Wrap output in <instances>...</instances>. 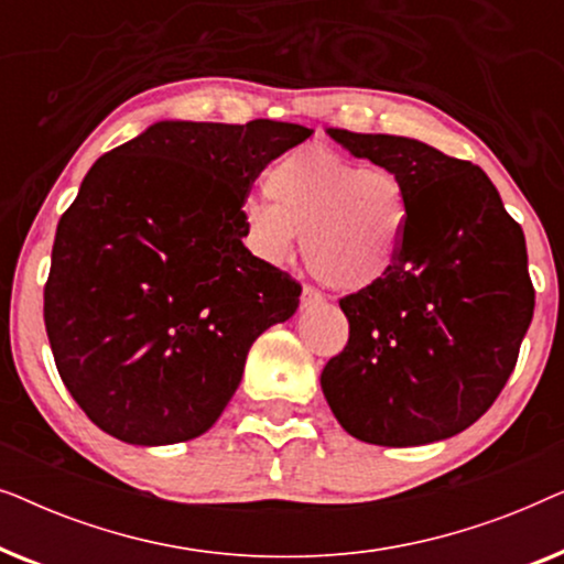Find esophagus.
I'll return each mask as SVG.
<instances>
[{"mask_svg": "<svg viewBox=\"0 0 564 564\" xmlns=\"http://www.w3.org/2000/svg\"><path fill=\"white\" fill-rule=\"evenodd\" d=\"M318 303H323V295L315 288H311V284H305L303 288V297H300V305L303 307H313V305H318Z\"/></svg>", "mask_w": 564, "mask_h": 564, "instance_id": "obj_1", "label": "esophagus"}]
</instances>
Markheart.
Listing matches in <instances>:
<instances>
[{
  "mask_svg": "<svg viewBox=\"0 0 564 564\" xmlns=\"http://www.w3.org/2000/svg\"><path fill=\"white\" fill-rule=\"evenodd\" d=\"M267 195L243 207L253 251L284 264L305 236V264L328 288L367 290L403 251L408 199L388 169L361 166L328 145L290 151L267 174Z\"/></svg>",
  "mask_w": 564,
  "mask_h": 564,
  "instance_id": "obj_1",
  "label": "heart"
}]
</instances>
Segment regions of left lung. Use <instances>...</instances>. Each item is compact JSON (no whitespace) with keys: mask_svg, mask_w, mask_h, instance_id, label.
I'll return each instance as SVG.
<instances>
[{"mask_svg":"<svg viewBox=\"0 0 564 564\" xmlns=\"http://www.w3.org/2000/svg\"><path fill=\"white\" fill-rule=\"evenodd\" d=\"M328 135L398 176L408 226L390 274L338 300L349 341L323 395L359 442H442L496 403L519 359L534 315L523 230L469 161L403 135Z\"/></svg>","mask_w":564,"mask_h":564,"instance_id":"left-lung-1","label":"left lung"}]
</instances>
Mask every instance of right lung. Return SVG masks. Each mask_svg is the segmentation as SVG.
Segmentation results:
<instances>
[{"mask_svg": "<svg viewBox=\"0 0 564 564\" xmlns=\"http://www.w3.org/2000/svg\"><path fill=\"white\" fill-rule=\"evenodd\" d=\"M311 135L164 120L84 176L58 220L43 318L61 380L105 434L138 446L205 434L251 344L297 311L303 288L243 246V203Z\"/></svg>", "mask_w": 564, "mask_h": 564, "instance_id": "add662e5", "label": "right lung"}]
</instances>
